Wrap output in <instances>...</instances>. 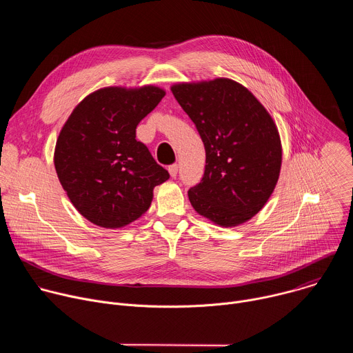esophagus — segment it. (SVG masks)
Wrapping results in <instances>:
<instances>
[{"label":"esophagus","mask_w":353,"mask_h":353,"mask_svg":"<svg viewBox=\"0 0 353 353\" xmlns=\"http://www.w3.org/2000/svg\"><path fill=\"white\" fill-rule=\"evenodd\" d=\"M177 172H179V165H170L169 166V173H170V176L172 177H176L177 176Z\"/></svg>","instance_id":"obj_1"}]
</instances>
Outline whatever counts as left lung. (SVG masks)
I'll list each match as a JSON object with an SVG mask.
<instances>
[{"label": "left lung", "instance_id": "8db88e82", "mask_svg": "<svg viewBox=\"0 0 353 353\" xmlns=\"http://www.w3.org/2000/svg\"><path fill=\"white\" fill-rule=\"evenodd\" d=\"M205 148V172L188 190L192 208L232 228L259 214L279 179L282 145L276 124L245 86L229 78L172 85Z\"/></svg>", "mask_w": 353, "mask_h": 353}]
</instances>
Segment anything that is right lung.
I'll list each match as a JSON object with an SVG mask.
<instances>
[{"label":"right lung","instance_id":"1","mask_svg":"<svg viewBox=\"0 0 353 353\" xmlns=\"http://www.w3.org/2000/svg\"><path fill=\"white\" fill-rule=\"evenodd\" d=\"M166 92L154 85L109 86L88 94L63 125L54 149L59 180L89 222L119 229L150 207L154 188L169 179L135 139L139 121Z\"/></svg>","mask_w":353,"mask_h":353}]
</instances>
